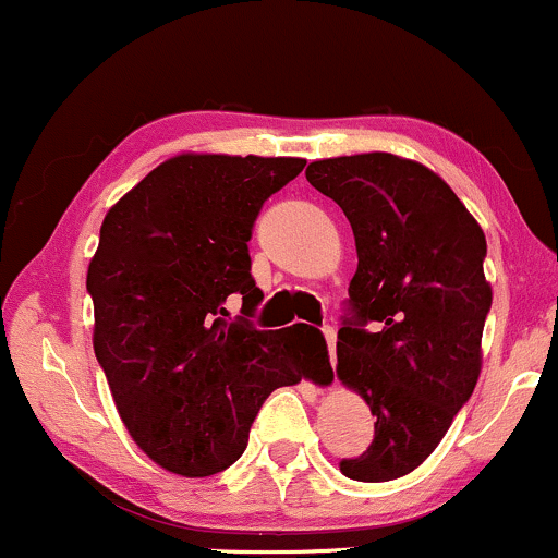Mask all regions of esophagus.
I'll list each match as a JSON object with an SVG mask.
<instances>
[{
    "label": "esophagus",
    "instance_id": "obj_1",
    "mask_svg": "<svg viewBox=\"0 0 558 558\" xmlns=\"http://www.w3.org/2000/svg\"><path fill=\"white\" fill-rule=\"evenodd\" d=\"M323 336H325V343H328L330 362L336 364V330H332V328H323Z\"/></svg>",
    "mask_w": 558,
    "mask_h": 558
}]
</instances>
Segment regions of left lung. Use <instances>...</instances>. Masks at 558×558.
I'll return each mask as SVG.
<instances>
[{
    "instance_id": "8db88e82",
    "label": "left lung",
    "mask_w": 558,
    "mask_h": 558,
    "mask_svg": "<svg viewBox=\"0 0 558 558\" xmlns=\"http://www.w3.org/2000/svg\"><path fill=\"white\" fill-rule=\"evenodd\" d=\"M306 181L349 217L360 257L336 373L377 420L373 444L341 472L386 483L430 457L477 386L493 301L485 233L444 178L412 159H317Z\"/></svg>"
}]
</instances>
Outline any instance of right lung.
Here are the masks:
<instances>
[{
    "label": "right lung",
    "instance_id": "right-lung-1",
    "mask_svg": "<svg viewBox=\"0 0 558 558\" xmlns=\"http://www.w3.org/2000/svg\"><path fill=\"white\" fill-rule=\"evenodd\" d=\"M304 165L178 155L101 222L86 275L94 354L131 438L168 472L228 470L267 396L312 377L315 356L296 325L283 332L248 323L262 301L248 257L254 220ZM230 295L244 301L235 320L225 310Z\"/></svg>",
    "mask_w": 558,
    "mask_h": 558
}]
</instances>
